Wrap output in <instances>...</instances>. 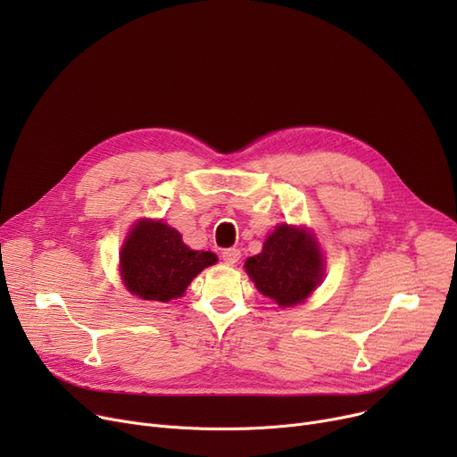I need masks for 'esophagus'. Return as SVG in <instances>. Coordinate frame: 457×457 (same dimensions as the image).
<instances>
[{
    "instance_id": "obj_1",
    "label": "esophagus",
    "mask_w": 457,
    "mask_h": 457,
    "mask_svg": "<svg viewBox=\"0 0 457 457\" xmlns=\"http://www.w3.org/2000/svg\"><path fill=\"white\" fill-rule=\"evenodd\" d=\"M222 259H224V262H228V265H235V262L241 259V252H238L237 248H228L222 252Z\"/></svg>"
}]
</instances>
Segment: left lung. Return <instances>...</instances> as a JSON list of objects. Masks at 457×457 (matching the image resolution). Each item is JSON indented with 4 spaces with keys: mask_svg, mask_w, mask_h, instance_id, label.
Here are the masks:
<instances>
[{
    "mask_svg": "<svg viewBox=\"0 0 457 457\" xmlns=\"http://www.w3.org/2000/svg\"><path fill=\"white\" fill-rule=\"evenodd\" d=\"M245 269L262 296L279 307H293L322 283L324 257L317 238L305 228L279 224L261 253L246 259Z\"/></svg>",
    "mask_w": 457,
    "mask_h": 457,
    "instance_id": "1",
    "label": "left lung"
}]
</instances>
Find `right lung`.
<instances>
[{
  "label": "right lung",
  "instance_id": "right-lung-1",
  "mask_svg": "<svg viewBox=\"0 0 457 457\" xmlns=\"http://www.w3.org/2000/svg\"><path fill=\"white\" fill-rule=\"evenodd\" d=\"M212 252L190 250L174 228L161 220H138L120 252V274L128 291L142 300L170 302L190 281L214 265Z\"/></svg>",
  "mask_w": 457,
  "mask_h": 457
}]
</instances>
